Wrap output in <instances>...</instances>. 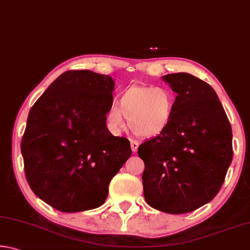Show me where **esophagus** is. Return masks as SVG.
<instances>
[{
    "mask_svg": "<svg viewBox=\"0 0 250 250\" xmlns=\"http://www.w3.org/2000/svg\"><path fill=\"white\" fill-rule=\"evenodd\" d=\"M138 147H139V142L135 141V140H131V150H132L133 153L138 151Z\"/></svg>",
    "mask_w": 250,
    "mask_h": 250,
    "instance_id": "1",
    "label": "esophagus"
}]
</instances>
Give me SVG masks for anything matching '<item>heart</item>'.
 <instances>
[{
	"instance_id": "b5f03b06",
	"label": "heart",
	"mask_w": 250,
	"mask_h": 250,
	"mask_svg": "<svg viewBox=\"0 0 250 250\" xmlns=\"http://www.w3.org/2000/svg\"><path fill=\"white\" fill-rule=\"evenodd\" d=\"M175 110V95L166 87L131 86L121 92L119 107L112 104L105 113V122L111 132L119 134L126 128L142 138L164 132L172 124Z\"/></svg>"
}]
</instances>
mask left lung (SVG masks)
I'll list each match as a JSON object with an SVG mask.
<instances>
[{"label": "left lung", "mask_w": 250, "mask_h": 250, "mask_svg": "<svg viewBox=\"0 0 250 250\" xmlns=\"http://www.w3.org/2000/svg\"><path fill=\"white\" fill-rule=\"evenodd\" d=\"M163 80L176 92L170 126L140 145L146 202L168 214H184L217 195L232 159L229 120L216 92L188 73Z\"/></svg>", "instance_id": "obj_1"}]
</instances>
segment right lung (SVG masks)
<instances>
[{
    "mask_svg": "<svg viewBox=\"0 0 250 250\" xmlns=\"http://www.w3.org/2000/svg\"><path fill=\"white\" fill-rule=\"evenodd\" d=\"M113 79L91 70H68L29 110L21 150L29 188L65 213L97 208L110 181L130 158L128 139L105 125Z\"/></svg>",
    "mask_w": 250,
    "mask_h": 250,
    "instance_id": "add662e5",
    "label": "right lung"
}]
</instances>
